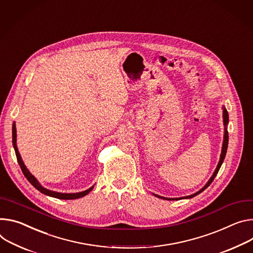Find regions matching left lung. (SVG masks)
Returning a JSON list of instances; mask_svg holds the SVG:
<instances>
[{"label": "left lung", "mask_w": 253, "mask_h": 253, "mask_svg": "<svg viewBox=\"0 0 253 253\" xmlns=\"http://www.w3.org/2000/svg\"><path fill=\"white\" fill-rule=\"evenodd\" d=\"M223 119H224V125L226 126L227 124H228V121H229V116H228V112H227V110H226V108H223ZM228 139H229V135H228V131H227V129L225 128V135H224V141H223V147H222V153H221V156H220V162H219V164H218V167H217V169H216V170L214 171V173H213V175H212V177L209 179V181L207 182V185L201 190V191H199V192H197L196 194H194V195H191V196H188V197H183V198H179V199H190V198H193V197H195V196H197V195H199L200 193H202L204 190H206L207 188H208L211 183H212V181L214 180V178H215V176L217 175V173H218V171H219V169H220V168H221V166H222V164H223V162H224V158H225V156H226V152H227V147H228ZM156 197H158V198H162V199H164V200H170V201H172V200H178V199H168V198H164V197H159V196H157V195H155Z\"/></svg>", "instance_id": "obj_1"}]
</instances>
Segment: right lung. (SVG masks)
I'll return each mask as SVG.
<instances>
[{"mask_svg":"<svg viewBox=\"0 0 253 253\" xmlns=\"http://www.w3.org/2000/svg\"><path fill=\"white\" fill-rule=\"evenodd\" d=\"M12 136H13V145H14V149H15V153H16V156H17V160H18V164L21 168V170L22 172L24 173L25 177L29 180V182L31 183V185L37 189L39 192H41L42 194L46 195V196H49V197H53V198H56V199H60V200H74V199H79V198H82L85 195H87L91 190H93L94 187L89 188L88 190L84 191V192H82V193H77V194H61V193H56V192H52V191H49L47 189H45L43 187L40 186V183L37 181V179L29 172V170L26 169L24 163H23V160L19 154V151H18V148H17V145H16V126H15V123L13 124V128H12Z\"/></svg>","mask_w":253,"mask_h":253,"instance_id":"obj_1","label":"right lung"}]
</instances>
